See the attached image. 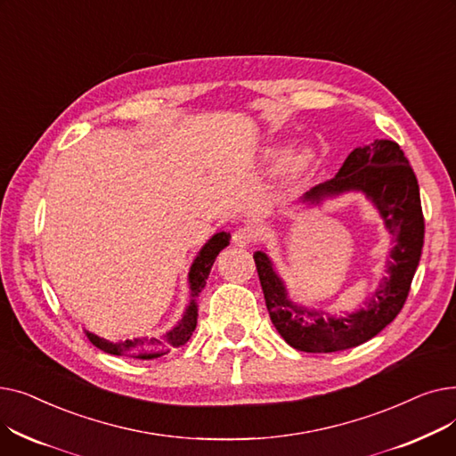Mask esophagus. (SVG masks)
Listing matches in <instances>:
<instances>
[{"label": "esophagus", "instance_id": "1", "mask_svg": "<svg viewBox=\"0 0 456 456\" xmlns=\"http://www.w3.org/2000/svg\"><path fill=\"white\" fill-rule=\"evenodd\" d=\"M255 229H251V227H238L234 232H232V242L236 244V246H240V248H246V246H249L253 240H255Z\"/></svg>", "mask_w": 456, "mask_h": 456}]
</instances>
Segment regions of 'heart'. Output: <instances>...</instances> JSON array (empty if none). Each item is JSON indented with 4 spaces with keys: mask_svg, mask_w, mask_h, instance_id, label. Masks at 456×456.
Wrapping results in <instances>:
<instances>
[{
    "mask_svg": "<svg viewBox=\"0 0 456 456\" xmlns=\"http://www.w3.org/2000/svg\"><path fill=\"white\" fill-rule=\"evenodd\" d=\"M310 160H313V155H310L308 151H297V153L292 155L290 160H289V170H290L292 174H297V172L305 170V167L308 166Z\"/></svg>",
    "mask_w": 456,
    "mask_h": 456,
    "instance_id": "1",
    "label": "heart"
}]
</instances>
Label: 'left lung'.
Segmentation results:
<instances>
[{"label": "left lung", "instance_id": "1", "mask_svg": "<svg viewBox=\"0 0 456 456\" xmlns=\"http://www.w3.org/2000/svg\"><path fill=\"white\" fill-rule=\"evenodd\" d=\"M351 190L362 191L371 200L395 240L387 268L388 275L364 308L337 318L323 310L297 306L289 299L268 255L265 251L253 255L272 323L286 344L297 351L334 353L371 340L395 320L411 292L423 248L425 220L416 174L399 143L375 140L370 146L353 150L337 177L314 186L303 200L320 203L323 198Z\"/></svg>", "mask_w": 456, "mask_h": 456}]
</instances>
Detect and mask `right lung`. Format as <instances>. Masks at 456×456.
Returning a JSON list of instances; mask_svg holds the SVG:
<instances>
[{
  "instance_id": "1",
  "label": "right lung",
  "mask_w": 456,
  "mask_h": 456,
  "mask_svg": "<svg viewBox=\"0 0 456 456\" xmlns=\"http://www.w3.org/2000/svg\"><path fill=\"white\" fill-rule=\"evenodd\" d=\"M229 238H231L229 232H216L210 240L201 248V251L198 253L194 265H191L190 273H188L190 292H191L190 305L186 306V313L183 314L179 323L172 330H167L160 340L159 338H134V340H126V342H109V340L95 337V334L86 330L88 340L105 353L118 354V356H134V358H142V361H150V358H157V356L170 353L172 347L184 346L198 325L196 297L205 289V281L210 273V268L214 265L216 256H218V253L224 248L229 246Z\"/></svg>"
}]
</instances>
